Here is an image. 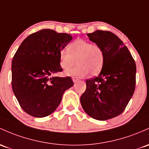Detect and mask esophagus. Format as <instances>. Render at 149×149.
Here are the masks:
<instances>
[{
	"label": "esophagus",
	"instance_id": "34e87169",
	"mask_svg": "<svg viewBox=\"0 0 149 149\" xmlns=\"http://www.w3.org/2000/svg\"><path fill=\"white\" fill-rule=\"evenodd\" d=\"M72 80H73V83H76L78 81V78H76V77H73V78H72Z\"/></svg>",
	"mask_w": 149,
	"mask_h": 149
}]
</instances>
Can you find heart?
Instances as JSON below:
<instances>
[{
	"instance_id": "obj_1",
	"label": "heart",
	"mask_w": 149,
	"mask_h": 149,
	"mask_svg": "<svg viewBox=\"0 0 149 149\" xmlns=\"http://www.w3.org/2000/svg\"><path fill=\"white\" fill-rule=\"evenodd\" d=\"M59 53L60 66L68 70L76 64L75 68L66 71L68 76H84L91 72L95 75L100 71L104 64L103 50L99 45L91 44L83 40H76L71 42L67 48Z\"/></svg>"
}]
</instances>
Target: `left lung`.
Returning <instances> with one entry per match:
<instances>
[{"instance_id": "left-lung-1", "label": "left lung", "mask_w": 149, "mask_h": 149, "mask_svg": "<svg viewBox=\"0 0 149 149\" xmlns=\"http://www.w3.org/2000/svg\"><path fill=\"white\" fill-rule=\"evenodd\" d=\"M87 35L103 50L104 61L98 76L86 80L81 103L93 119L107 120L122 114L132 98L136 67L128 48L114 33L96 30Z\"/></svg>"}]
</instances>
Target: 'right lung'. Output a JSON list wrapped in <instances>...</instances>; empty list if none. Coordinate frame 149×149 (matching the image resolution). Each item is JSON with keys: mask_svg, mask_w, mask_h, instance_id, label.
Masks as SVG:
<instances>
[{"mask_svg": "<svg viewBox=\"0 0 149 149\" xmlns=\"http://www.w3.org/2000/svg\"><path fill=\"white\" fill-rule=\"evenodd\" d=\"M73 37L49 29H41L22 42L12 61V88L19 105L35 117L54 112L72 78L54 75L62 71L59 53Z\"/></svg>", "mask_w": 149, "mask_h": 149, "instance_id": "obj_1", "label": "right lung"}]
</instances>
